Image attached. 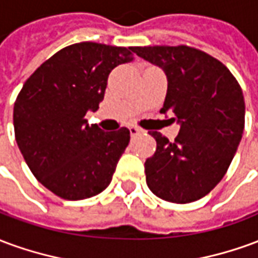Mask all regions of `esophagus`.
<instances>
[{
    "label": "esophagus",
    "mask_w": 258,
    "mask_h": 258,
    "mask_svg": "<svg viewBox=\"0 0 258 258\" xmlns=\"http://www.w3.org/2000/svg\"><path fill=\"white\" fill-rule=\"evenodd\" d=\"M128 130H130V134H131V137H137V135H141L145 133L144 130L140 128V127H135V125H130Z\"/></svg>",
    "instance_id": "esophagus-1"
}]
</instances>
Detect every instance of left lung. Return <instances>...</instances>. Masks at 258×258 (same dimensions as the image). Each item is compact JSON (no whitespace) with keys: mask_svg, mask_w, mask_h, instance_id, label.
<instances>
[{"mask_svg":"<svg viewBox=\"0 0 258 258\" xmlns=\"http://www.w3.org/2000/svg\"><path fill=\"white\" fill-rule=\"evenodd\" d=\"M135 53L160 68L167 94L160 113L179 124L174 142L157 131L155 155L145 162L146 184L157 198L190 203L203 198L227 173L244 128L240 85L224 64L195 48L135 47Z\"/></svg>","mask_w":258,"mask_h":258,"instance_id":"8db88e82","label":"left lung"}]
</instances>
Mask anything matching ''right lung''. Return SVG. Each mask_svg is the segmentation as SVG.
Instances as JSON below:
<instances>
[{
  "label": "right lung",
  "mask_w": 258,
  "mask_h": 258,
  "mask_svg": "<svg viewBox=\"0 0 258 258\" xmlns=\"http://www.w3.org/2000/svg\"><path fill=\"white\" fill-rule=\"evenodd\" d=\"M135 48L79 42L60 49L31 74L16 98L14 127L27 166L62 199L106 189L130 142L128 128L105 133L87 112L103 101L113 69L134 60Z\"/></svg>",
  "instance_id": "right-lung-1"
}]
</instances>
